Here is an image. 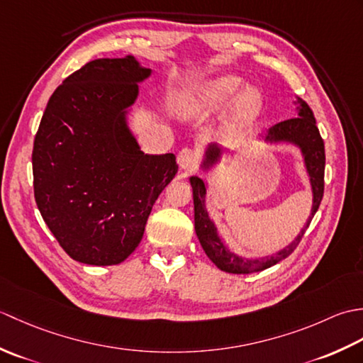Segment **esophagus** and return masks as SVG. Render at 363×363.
Instances as JSON below:
<instances>
[{"mask_svg": "<svg viewBox=\"0 0 363 363\" xmlns=\"http://www.w3.org/2000/svg\"><path fill=\"white\" fill-rule=\"evenodd\" d=\"M177 164H179L182 169L194 168L196 164V154L189 148H184L179 154H177Z\"/></svg>", "mask_w": 363, "mask_h": 363, "instance_id": "obj_1", "label": "esophagus"}]
</instances>
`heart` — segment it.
Listing matches in <instances>:
<instances>
[{"instance_id":"heart-1","label":"heart","mask_w":363,"mask_h":363,"mask_svg":"<svg viewBox=\"0 0 363 363\" xmlns=\"http://www.w3.org/2000/svg\"><path fill=\"white\" fill-rule=\"evenodd\" d=\"M242 86V76H215L199 84L182 111L189 117H209L225 111L233 101L223 123V133L228 138L240 137L257 121L264 107V96L257 87L248 86L240 91Z\"/></svg>"}]
</instances>
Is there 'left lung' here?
<instances>
[{
    "label": "left lung",
    "instance_id": "left-lung-1",
    "mask_svg": "<svg viewBox=\"0 0 363 363\" xmlns=\"http://www.w3.org/2000/svg\"><path fill=\"white\" fill-rule=\"evenodd\" d=\"M295 104L298 112L296 118L277 123V125L267 130V134L262 137L260 140L265 145L284 143L296 146L301 152V157H303L304 168L307 177H309L312 190V207L309 218L306 220V225L299 230V234L293 238L289 245H285L282 250L273 254H268V256L259 257L238 256L237 252L230 251L226 243L223 242V238L218 233V226L215 225V221L211 218L209 211H207L206 207L209 184L203 181L199 176H190L189 181L191 186V191H194L195 207V233L204 252L207 254V257H209L221 272L233 274H250L276 265L277 262H281L282 259L290 256V254L295 251L298 243L301 242V238H303L306 233V229L309 228L315 212L318 211L323 198V190H325V142H323L320 130L317 125H315V117L311 107L298 96ZM225 150H223L220 145H207L203 152V159L199 162V169H201L203 173L212 172L215 167L221 164L223 159H225Z\"/></svg>",
    "mask_w": 363,
    "mask_h": 363
}]
</instances>
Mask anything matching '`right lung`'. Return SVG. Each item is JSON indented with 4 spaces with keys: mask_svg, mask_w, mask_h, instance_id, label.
Listing matches in <instances>:
<instances>
[{
    "mask_svg": "<svg viewBox=\"0 0 363 363\" xmlns=\"http://www.w3.org/2000/svg\"><path fill=\"white\" fill-rule=\"evenodd\" d=\"M151 74L134 56L96 59L68 76L46 104L33 150L35 203L81 264L125 260L177 173L174 154H145L130 129L138 84Z\"/></svg>",
    "mask_w": 363,
    "mask_h": 363,
    "instance_id": "add662e5",
    "label": "right lung"
}]
</instances>
